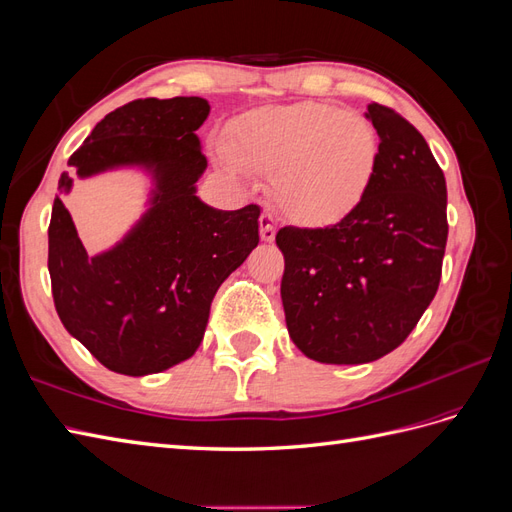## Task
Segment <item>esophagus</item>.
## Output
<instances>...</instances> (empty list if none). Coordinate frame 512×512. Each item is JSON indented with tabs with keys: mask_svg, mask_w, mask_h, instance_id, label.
<instances>
[{
	"mask_svg": "<svg viewBox=\"0 0 512 512\" xmlns=\"http://www.w3.org/2000/svg\"><path fill=\"white\" fill-rule=\"evenodd\" d=\"M258 224H260V239L265 243H271L275 239V218L271 213H262L258 218Z\"/></svg>",
	"mask_w": 512,
	"mask_h": 512,
	"instance_id": "esophagus-1",
	"label": "esophagus"
}]
</instances>
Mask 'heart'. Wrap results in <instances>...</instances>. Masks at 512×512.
<instances>
[{
	"instance_id": "heart-1",
	"label": "heart",
	"mask_w": 512,
	"mask_h": 512,
	"mask_svg": "<svg viewBox=\"0 0 512 512\" xmlns=\"http://www.w3.org/2000/svg\"><path fill=\"white\" fill-rule=\"evenodd\" d=\"M226 153L243 170L273 175V198L292 222L324 228L361 203L378 162L371 123L324 102L262 108L230 130Z\"/></svg>"
}]
</instances>
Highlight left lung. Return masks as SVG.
<instances>
[{
    "label": "left lung",
    "instance_id": "left-lung-1",
    "mask_svg": "<svg viewBox=\"0 0 512 512\" xmlns=\"http://www.w3.org/2000/svg\"><path fill=\"white\" fill-rule=\"evenodd\" d=\"M378 162L363 200L327 228L275 235L286 267L290 339L329 365H361L395 350L436 297L448 237L442 168L410 121L369 104Z\"/></svg>",
    "mask_w": 512,
    "mask_h": 512
}]
</instances>
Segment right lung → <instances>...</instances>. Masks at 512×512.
<instances>
[{
  "instance_id": "right-lung-1",
  "label": "right lung",
  "mask_w": 512,
  "mask_h": 512,
  "mask_svg": "<svg viewBox=\"0 0 512 512\" xmlns=\"http://www.w3.org/2000/svg\"><path fill=\"white\" fill-rule=\"evenodd\" d=\"M205 98L134 100L108 113L68 166L89 179L138 168L149 177L147 209L113 247L87 254L61 194L49 226L53 301L66 331L111 371L147 376L196 352L215 292L258 245L260 207L213 209L196 196L207 170L196 130Z\"/></svg>"
}]
</instances>
